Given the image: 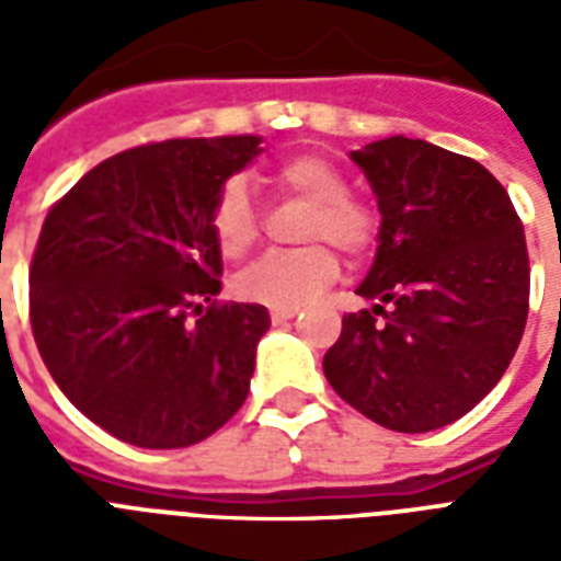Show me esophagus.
Returning <instances> with one entry per match:
<instances>
[{
	"mask_svg": "<svg viewBox=\"0 0 561 561\" xmlns=\"http://www.w3.org/2000/svg\"><path fill=\"white\" fill-rule=\"evenodd\" d=\"M299 308H271L273 323H285V320H294Z\"/></svg>",
	"mask_w": 561,
	"mask_h": 561,
	"instance_id": "esophagus-1",
	"label": "esophagus"
}]
</instances>
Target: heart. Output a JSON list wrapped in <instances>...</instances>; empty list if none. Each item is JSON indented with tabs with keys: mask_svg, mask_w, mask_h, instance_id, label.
Masks as SVG:
<instances>
[{
	"mask_svg": "<svg viewBox=\"0 0 561 561\" xmlns=\"http://www.w3.org/2000/svg\"><path fill=\"white\" fill-rule=\"evenodd\" d=\"M271 183L288 197L311 203L302 238L306 241H332L343 253L358 255L373 244L375 220L358 201L346 197V180L332 162L311 153L282 160L271 171ZM211 232L220 253L227 259L244 255L259 238V211H255L244 183L229 180L220 188L211 209ZM341 273V262L332 247L311 244L294 253H271L250 264L236 279L238 297L271 308H299L314 299L325 285Z\"/></svg>",
	"mask_w": 561,
	"mask_h": 561,
	"instance_id": "heart-1",
	"label": "heart"
}]
</instances>
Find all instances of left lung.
I'll list each match as a JSON object with an SVG mask.
<instances>
[{
    "mask_svg": "<svg viewBox=\"0 0 561 561\" xmlns=\"http://www.w3.org/2000/svg\"><path fill=\"white\" fill-rule=\"evenodd\" d=\"M350 157L381 211L373 267L358 285L375 306L343 317L323 373L367 419L425 434L466 416L522 343L524 227L506 188L462 153L387 136Z\"/></svg>",
    "mask_w": 561,
    "mask_h": 561,
    "instance_id": "8db88e82",
    "label": "left lung"
}]
</instances>
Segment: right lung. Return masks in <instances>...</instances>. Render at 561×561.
Returning <instances> with one entry per match:
<instances>
[{
  "mask_svg": "<svg viewBox=\"0 0 561 561\" xmlns=\"http://www.w3.org/2000/svg\"><path fill=\"white\" fill-rule=\"evenodd\" d=\"M262 151L253 134L130 148L46 215L31 262L34 341L66 399L122 443L186 448L244 404L271 314L215 302L211 209Z\"/></svg>",
  "mask_w": 561,
  "mask_h": 561,
  "instance_id": "add662e5",
  "label": "right lung"
}]
</instances>
